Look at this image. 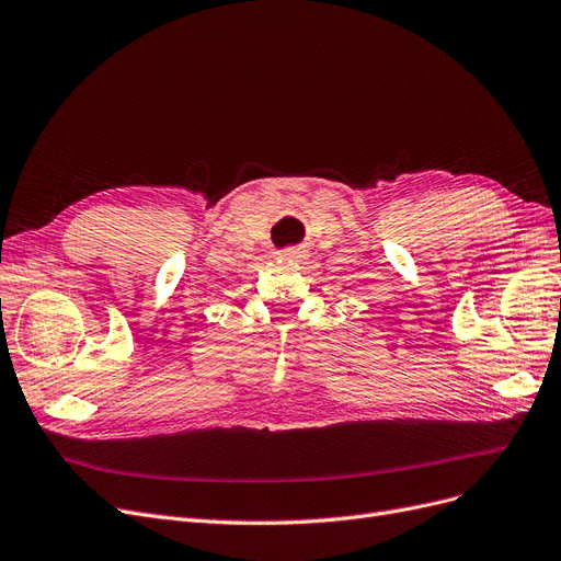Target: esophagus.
Wrapping results in <instances>:
<instances>
[{
    "label": "esophagus",
    "instance_id": "1",
    "mask_svg": "<svg viewBox=\"0 0 561 561\" xmlns=\"http://www.w3.org/2000/svg\"><path fill=\"white\" fill-rule=\"evenodd\" d=\"M279 259L300 263V261L307 259V249L305 247H286V249H282V252H279Z\"/></svg>",
    "mask_w": 561,
    "mask_h": 561
}]
</instances>
